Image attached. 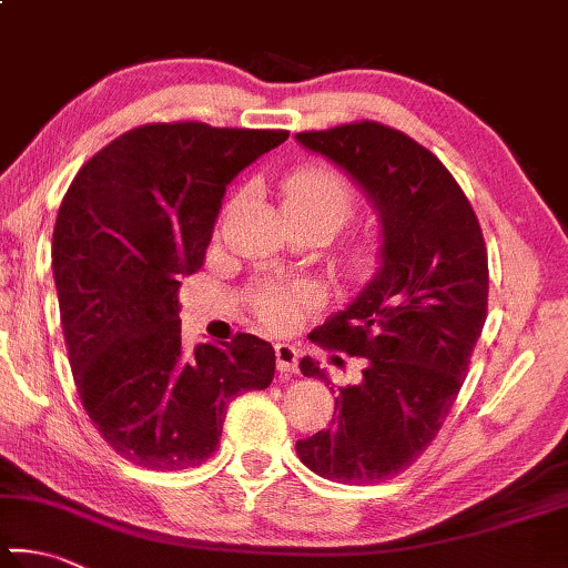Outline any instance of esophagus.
<instances>
[{"mask_svg": "<svg viewBox=\"0 0 568 568\" xmlns=\"http://www.w3.org/2000/svg\"><path fill=\"white\" fill-rule=\"evenodd\" d=\"M275 365H277V373L281 375H293L297 373V349L285 345V343H277L275 345Z\"/></svg>", "mask_w": 568, "mask_h": 568, "instance_id": "obj_1", "label": "esophagus"}]
</instances>
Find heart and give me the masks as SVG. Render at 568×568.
Returning <instances> with one entry per match:
<instances>
[{"mask_svg":"<svg viewBox=\"0 0 568 568\" xmlns=\"http://www.w3.org/2000/svg\"><path fill=\"white\" fill-rule=\"evenodd\" d=\"M283 209L291 219H325L337 229L355 211V191L343 173L327 163H303L283 179ZM379 253L383 241L373 235L357 245L353 263L359 271H369L377 265ZM253 303L265 325L285 329L311 307V297L301 287L263 285L255 291Z\"/></svg>","mask_w":568,"mask_h":568,"instance_id":"obj_1","label":"heart"}]
</instances>
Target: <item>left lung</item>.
<instances>
[{"label": "left lung", "mask_w": 568, "mask_h": 568, "mask_svg": "<svg viewBox=\"0 0 568 568\" xmlns=\"http://www.w3.org/2000/svg\"><path fill=\"white\" fill-rule=\"evenodd\" d=\"M295 139L345 169L383 221L379 273L311 333L363 357V379L337 387L329 427L295 449L325 479L385 481L419 459L459 395L487 320V245L455 176L407 133L365 119ZM301 373L327 379L311 357Z\"/></svg>", "instance_id": "obj_1"}]
</instances>
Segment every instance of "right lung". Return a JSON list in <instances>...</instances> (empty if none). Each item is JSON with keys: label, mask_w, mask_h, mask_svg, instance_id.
Wrapping results in <instances>:
<instances>
[{"label": "right lung", "mask_w": 568, "mask_h": 568, "mask_svg": "<svg viewBox=\"0 0 568 568\" xmlns=\"http://www.w3.org/2000/svg\"><path fill=\"white\" fill-rule=\"evenodd\" d=\"M287 136L143 123L94 153L59 205L51 267L74 385L99 435L136 467H199L229 402L273 383L275 349L251 333L185 353L179 287L203 267L225 185Z\"/></svg>", "instance_id": "1"}]
</instances>
